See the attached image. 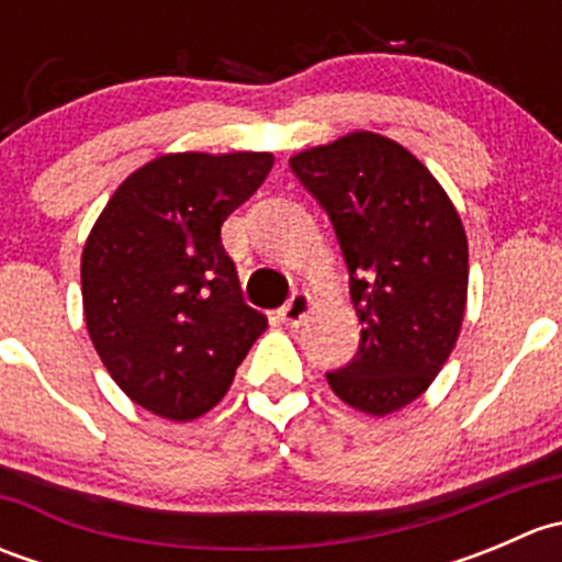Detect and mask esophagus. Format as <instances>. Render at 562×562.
Instances as JSON below:
<instances>
[{"label":"esophagus","instance_id":"esophagus-1","mask_svg":"<svg viewBox=\"0 0 562 562\" xmlns=\"http://www.w3.org/2000/svg\"><path fill=\"white\" fill-rule=\"evenodd\" d=\"M310 310H313V299H310V293L299 291V293H293L285 304H282L280 317H282V323H288V326H302V323L307 321Z\"/></svg>","mask_w":562,"mask_h":562}]
</instances>
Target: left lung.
Returning <instances> with one entry per match:
<instances>
[{"label": "left lung", "instance_id": "obj_1", "mask_svg": "<svg viewBox=\"0 0 562 562\" xmlns=\"http://www.w3.org/2000/svg\"><path fill=\"white\" fill-rule=\"evenodd\" d=\"M291 171L331 220L361 323L353 359L326 372L372 416L411 405L449 359L468 299V239L443 187L407 149L353 133L302 151Z\"/></svg>", "mask_w": 562, "mask_h": 562}]
</instances>
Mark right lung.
<instances>
[{"label": "right lung", "mask_w": 562, "mask_h": 562, "mask_svg": "<svg viewBox=\"0 0 562 562\" xmlns=\"http://www.w3.org/2000/svg\"><path fill=\"white\" fill-rule=\"evenodd\" d=\"M271 166L266 151L157 157L122 181L89 234V337L119 389L157 416L212 411L269 323L245 304L220 228Z\"/></svg>", "instance_id": "add662e5"}]
</instances>
